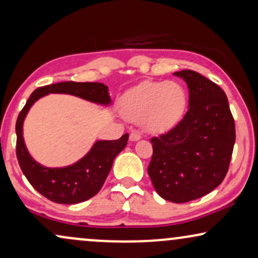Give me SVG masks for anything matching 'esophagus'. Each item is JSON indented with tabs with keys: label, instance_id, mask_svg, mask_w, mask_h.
Masks as SVG:
<instances>
[{
	"label": "esophagus",
	"instance_id": "1",
	"mask_svg": "<svg viewBox=\"0 0 258 258\" xmlns=\"http://www.w3.org/2000/svg\"><path fill=\"white\" fill-rule=\"evenodd\" d=\"M142 138V136H140V133L138 131H132L131 135H130V140H132V142H137V140H139Z\"/></svg>",
	"mask_w": 258,
	"mask_h": 258
}]
</instances>
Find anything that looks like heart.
I'll return each mask as SVG.
<instances>
[{"label": "heart", "mask_w": 258, "mask_h": 258, "mask_svg": "<svg viewBox=\"0 0 258 258\" xmlns=\"http://www.w3.org/2000/svg\"><path fill=\"white\" fill-rule=\"evenodd\" d=\"M187 106V94L177 82L144 81L123 95L122 112L128 119L140 122L150 132H167L175 127Z\"/></svg>", "instance_id": "b5f03b06"}]
</instances>
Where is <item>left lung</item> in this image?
Wrapping results in <instances>:
<instances>
[{"instance_id": "8db88e82", "label": "left lung", "mask_w": 258, "mask_h": 258, "mask_svg": "<svg viewBox=\"0 0 258 258\" xmlns=\"http://www.w3.org/2000/svg\"><path fill=\"white\" fill-rule=\"evenodd\" d=\"M189 90L183 119L153 137L148 172L158 195L182 204L211 193L229 170L236 130L224 90L197 71L174 73Z\"/></svg>"}]
</instances>
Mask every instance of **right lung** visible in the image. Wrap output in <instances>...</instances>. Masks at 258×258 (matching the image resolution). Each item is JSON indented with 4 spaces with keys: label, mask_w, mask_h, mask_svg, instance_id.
<instances>
[{
    "label": "right lung",
    "mask_w": 258,
    "mask_h": 258,
    "mask_svg": "<svg viewBox=\"0 0 258 258\" xmlns=\"http://www.w3.org/2000/svg\"><path fill=\"white\" fill-rule=\"evenodd\" d=\"M48 94H69L81 99L109 106L108 87L97 82H60L40 87L31 94L16 120V157L24 175L35 190L57 204L73 205L93 198L100 191L112 169L113 161L125 149L128 133L116 140H97L90 151L74 164L47 168L35 162L24 142V120L35 101Z\"/></svg>",
    "instance_id": "add662e5"
}]
</instances>
